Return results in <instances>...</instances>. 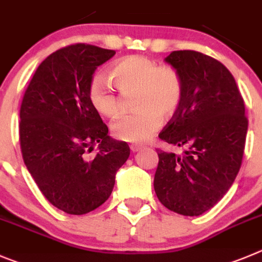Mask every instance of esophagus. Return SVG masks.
Instances as JSON below:
<instances>
[{"label": "esophagus", "mask_w": 262, "mask_h": 262, "mask_svg": "<svg viewBox=\"0 0 262 262\" xmlns=\"http://www.w3.org/2000/svg\"><path fill=\"white\" fill-rule=\"evenodd\" d=\"M141 148H143L142 145H137V143H136V145H130V150H132V151H133V152L140 151Z\"/></svg>", "instance_id": "esophagus-1"}]
</instances>
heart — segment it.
<instances>
[{"instance_id":"heart-1","label":"heart","mask_w":262,"mask_h":262,"mask_svg":"<svg viewBox=\"0 0 262 262\" xmlns=\"http://www.w3.org/2000/svg\"><path fill=\"white\" fill-rule=\"evenodd\" d=\"M120 93L133 99L137 111L112 125V134L125 142H145L158 129L163 119L178 115L184 100V82L178 70L160 67L145 56H128L116 61L110 70ZM87 95L99 115L115 119L121 114L122 98L111 82L100 74L89 82Z\"/></svg>"}]
</instances>
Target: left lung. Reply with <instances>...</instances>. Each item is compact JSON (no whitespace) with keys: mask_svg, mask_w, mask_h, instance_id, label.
Returning <instances> with one entry per match:
<instances>
[{"mask_svg":"<svg viewBox=\"0 0 262 262\" xmlns=\"http://www.w3.org/2000/svg\"><path fill=\"white\" fill-rule=\"evenodd\" d=\"M164 61L183 78L184 100L159 138L187 150L183 155L158 150L154 189L167 209L197 216L223 199L239 172L248 130L246 107L235 78L215 58L173 51Z\"/></svg>","mask_w":262,"mask_h":262,"instance_id":"obj_1","label":"left lung"}]
</instances>
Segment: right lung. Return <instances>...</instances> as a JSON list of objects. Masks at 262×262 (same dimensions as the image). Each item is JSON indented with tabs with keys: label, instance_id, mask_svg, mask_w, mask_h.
Wrapping results in <instances>:
<instances>
[{
	"label": "right lung",
	"instance_id": "add662e5",
	"mask_svg": "<svg viewBox=\"0 0 262 262\" xmlns=\"http://www.w3.org/2000/svg\"><path fill=\"white\" fill-rule=\"evenodd\" d=\"M115 53L90 44L58 49L40 63L20 105L26 167L44 197L73 215L107 201L130 154L128 143L108 136L87 95L96 68ZM95 145L98 152L90 156Z\"/></svg>",
	"mask_w": 262,
	"mask_h": 262
}]
</instances>
